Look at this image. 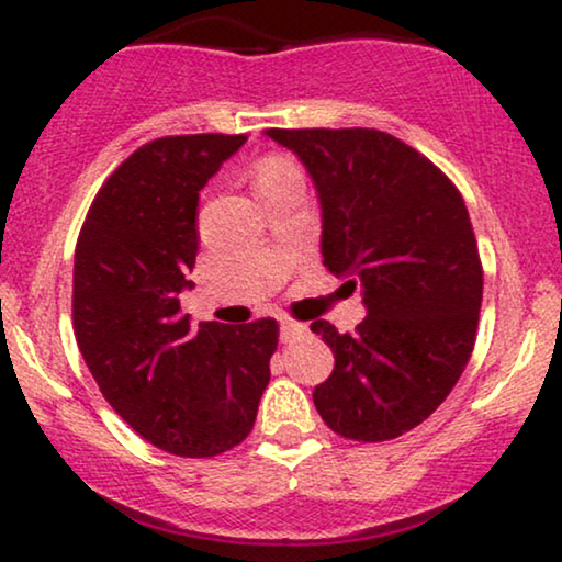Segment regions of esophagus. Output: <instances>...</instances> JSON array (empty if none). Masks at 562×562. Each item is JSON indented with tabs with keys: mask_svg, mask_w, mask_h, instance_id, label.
<instances>
[{
	"mask_svg": "<svg viewBox=\"0 0 562 562\" xmlns=\"http://www.w3.org/2000/svg\"><path fill=\"white\" fill-rule=\"evenodd\" d=\"M306 333V325H301V322H293V319H280V338L282 340H293L299 338V335Z\"/></svg>",
	"mask_w": 562,
	"mask_h": 562,
	"instance_id": "obj_1",
	"label": "esophagus"
}]
</instances>
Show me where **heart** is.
Instances as JSON below:
<instances>
[{
    "label": "heart",
    "mask_w": 562,
    "mask_h": 562,
    "mask_svg": "<svg viewBox=\"0 0 562 562\" xmlns=\"http://www.w3.org/2000/svg\"><path fill=\"white\" fill-rule=\"evenodd\" d=\"M290 169H293V166H290L288 160L272 158V160H267V164L261 166V171H259V179H263V177H274V173H282V171H290Z\"/></svg>",
    "instance_id": "1"
}]
</instances>
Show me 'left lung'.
<instances>
[{
    "instance_id": "8db88e82",
    "label": "left lung",
    "mask_w": 562,
    "mask_h": 562,
    "mask_svg": "<svg viewBox=\"0 0 562 562\" xmlns=\"http://www.w3.org/2000/svg\"><path fill=\"white\" fill-rule=\"evenodd\" d=\"M312 177L322 263L362 290L357 333L312 322L333 348L314 406L335 434L389 441L438 409L475 344L483 272L457 187L375 128H267Z\"/></svg>"
}]
</instances>
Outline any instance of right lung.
Wrapping results in <instances>:
<instances>
[{"label": "right lung", "instance_id": "1", "mask_svg": "<svg viewBox=\"0 0 562 562\" xmlns=\"http://www.w3.org/2000/svg\"><path fill=\"white\" fill-rule=\"evenodd\" d=\"M245 134L147 142L111 173L83 222L74 259V330L108 404L145 441L214 457L250 434L277 322H200L179 293L198 256L200 190Z\"/></svg>", "mask_w": 562, "mask_h": 562}]
</instances>
